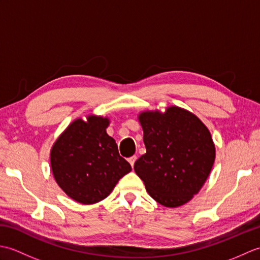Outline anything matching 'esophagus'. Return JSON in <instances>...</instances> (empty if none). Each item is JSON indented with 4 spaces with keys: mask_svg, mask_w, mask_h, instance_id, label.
Returning a JSON list of instances; mask_svg holds the SVG:
<instances>
[{
    "mask_svg": "<svg viewBox=\"0 0 260 260\" xmlns=\"http://www.w3.org/2000/svg\"><path fill=\"white\" fill-rule=\"evenodd\" d=\"M136 156L135 155H133V156H131L129 158H128V162H129V164L132 165V167H134V163H135V161H136Z\"/></svg>",
    "mask_w": 260,
    "mask_h": 260,
    "instance_id": "esophagus-1",
    "label": "esophagus"
}]
</instances>
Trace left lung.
I'll return each instance as SVG.
<instances>
[{
    "label": "left lung",
    "instance_id": "left-lung-1",
    "mask_svg": "<svg viewBox=\"0 0 260 260\" xmlns=\"http://www.w3.org/2000/svg\"><path fill=\"white\" fill-rule=\"evenodd\" d=\"M146 153L134 170L154 200L168 208L189 202L206 183L215 159L208 127L178 106L139 114Z\"/></svg>",
    "mask_w": 260,
    "mask_h": 260
}]
</instances>
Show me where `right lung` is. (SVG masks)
Returning a JSON list of instances; mask_svg holds the SVG:
<instances>
[{
	"instance_id": "obj_1",
	"label": "right lung",
	"mask_w": 260,
	"mask_h": 260,
	"mask_svg": "<svg viewBox=\"0 0 260 260\" xmlns=\"http://www.w3.org/2000/svg\"><path fill=\"white\" fill-rule=\"evenodd\" d=\"M108 117L87 115L68 125L50 151L53 178L66 194L81 204L106 199L119 179L132 171L106 128Z\"/></svg>"
}]
</instances>
